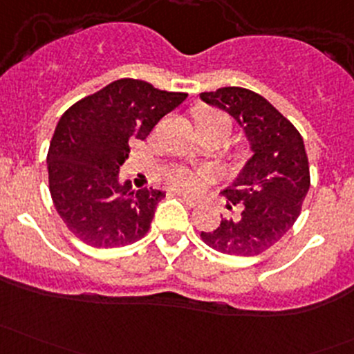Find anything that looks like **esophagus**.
I'll use <instances>...</instances> for the list:
<instances>
[{
  "instance_id": "esophagus-1",
  "label": "esophagus",
  "mask_w": 354,
  "mask_h": 354,
  "mask_svg": "<svg viewBox=\"0 0 354 354\" xmlns=\"http://www.w3.org/2000/svg\"><path fill=\"white\" fill-rule=\"evenodd\" d=\"M180 195L183 197L185 202H187V205H190V207L200 205V200L197 197H194V195H187V194H180Z\"/></svg>"
}]
</instances>
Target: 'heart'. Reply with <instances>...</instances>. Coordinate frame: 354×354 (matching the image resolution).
I'll return each mask as SVG.
<instances>
[{
    "mask_svg": "<svg viewBox=\"0 0 354 354\" xmlns=\"http://www.w3.org/2000/svg\"><path fill=\"white\" fill-rule=\"evenodd\" d=\"M216 124H224L230 131V121L226 116L217 113H209L200 120V127H216ZM164 178L173 188L181 192L197 190L200 187V174L194 173L192 169L185 166H173L164 171Z\"/></svg>",
    "mask_w": 354,
    "mask_h": 354,
    "instance_id": "b5f03b06",
    "label": "heart"
}]
</instances>
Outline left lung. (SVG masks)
<instances>
[{
    "label": "left lung",
    "mask_w": 354,
    "mask_h": 354,
    "mask_svg": "<svg viewBox=\"0 0 354 354\" xmlns=\"http://www.w3.org/2000/svg\"><path fill=\"white\" fill-rule=\"evenodd\" d=\"M205 104L226 111L243 128L252 157L223 190L231 216L214 231H202L216 252L253 257L288 233L310 188L308 157L299 131L267 99L243 87L200 94Z\"/></svg>",
    "instance_id": "left-lung-1"
}]
</instances>
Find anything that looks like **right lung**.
Wrapping results in <instances>:
<instances>
[{"label":"right lung","mask_w":354,"mask_h":354,"mask_svg":"<svg viewBox=\"0 0 354 354\" xmlns=\"http://www.w3.org/2000/svg\"><path fill=\"white\" fill-rule=\"evenodd\" d=\"M188 94L159 91L121 78L75 102L59 118L49 144L53 202L68 230L94 248H120L142 240L164 192L133 190L120 180L130 142L144 140Z\"/></svg>","instance_id":"1"}]
</instances>
